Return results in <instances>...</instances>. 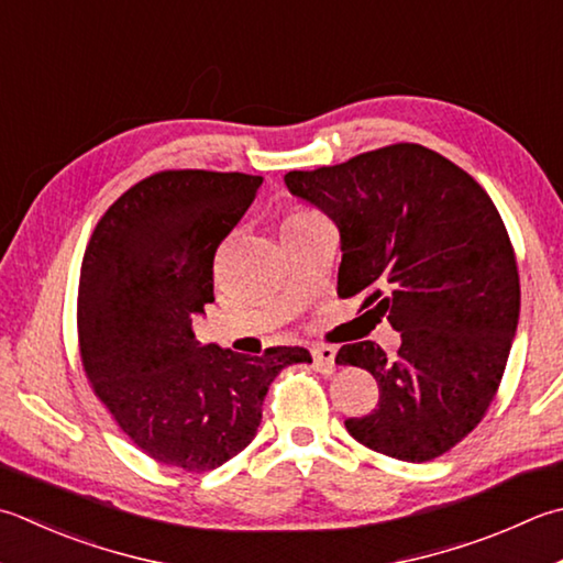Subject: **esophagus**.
<instances>
[{
  "label": "esophagus",
  "instance_id": "obj_1",
  "mask_svg": "<svg viewBox=\"0 0 563 563\" xmlns=\"http://www.w3.org/2000/svg\"><path fill=\"white\" fill-rule=\"evenodd\" d=\"M334 356H336V349L327 346V344H314L312 346V358L319 368L324 371H332L334 368Z\"/></svg>",
  "mask_w": 563,
  "mask_h": 563
}]
</instances>
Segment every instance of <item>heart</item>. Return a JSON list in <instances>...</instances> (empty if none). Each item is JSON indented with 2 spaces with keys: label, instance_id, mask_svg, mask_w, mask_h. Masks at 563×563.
Masks as SVG:
<instances>
[{
  "label": "heart",
  "instance_id": "heart-1",
  "mask_svg": "<svg viewBox=\"0 0 563 563\" xmlns=\"http://www.w3.org/2000/svg\"><path fill=\"white\" fill-rule=\"evenodd\" d=\"M314 217H319L317 212H312V209H305V207H295V209H290L288 212V217H285V229H290V227H295V224H305V222H310V219H314Z\"/></svg>",
  "mask_w": 563,
  "mask_h": 563
}]
</instances>
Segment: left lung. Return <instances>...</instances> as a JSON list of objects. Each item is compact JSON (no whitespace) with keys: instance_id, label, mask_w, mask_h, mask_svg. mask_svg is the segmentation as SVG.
<instances>
[{"instance_id":"left-lung-1","label":"left lung","mask_w":563,"mask_h":563,"mask_svg":"<svg viewBox=\"0 0 563 563\" xmlns=\"http://www.w3.org/2000/svg\"><path fill=\"white\" fill-rule=\"evenodd\" d=\"M285 185L341 236L339 297L400 332L398 356L373 341L339 349L341 366L378 383L349 434L385 456L432 461L468 437L498 393L520 317V275L488 192L420 143H393L339 165L290 170Z\"/></svg>"}]
</instances>
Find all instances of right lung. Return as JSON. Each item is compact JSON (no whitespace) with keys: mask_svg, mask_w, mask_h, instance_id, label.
<instances>
[{"mask_svg":"<svg viewBox=\"0 0 563 563\" xmlns=\"http://www.w3.org/2000/svg\"><path fill=\"white\" fill-rule=\"evenodd\" d=\"M263 178L161 170L119 197L85 249L77 339L85 376L131 442L190 473L251 444L263 400L302 346L244 356L202 346L192 317L214 302V253L246 214Z\"/></svg>","mask_w":563,"mask_h":563,"instance_id":"obj_1","label":"right lung"}]
</instances>
